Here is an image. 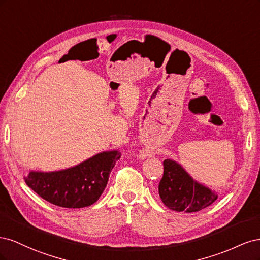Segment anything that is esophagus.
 <instances>
[{
  "label": "esophagus",
  "instance_id": "34e87169",
  "mask_svg": "<svg viewBox=\"0 0 260 260\" xmlns=\"http://www.w3.org/2000/svg\"><path fill=\"white\" fill-rule=\"evenodd\" d=\"M142 156H143V157H144V156H147V154H143Z\"/></svg>",
  "mask_w": 260,
  "mask_h": 260
}]
</instances>
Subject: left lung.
I'll return each instance as SVG.
<instances>
[{"label": "left lung", "instance_id": "1", "mask_svg": "<svg viewBox=\"0 0 260 260\" xmlns=\"http://www.w3.org/2000/svg\"><path fill=\"white\" fill-rule=\"evenodd\" d=\"M158 192L169 209L184 212L200 211L218 199L217 193L196 182L180 164L171 159L164 160V175Z\"/></svg>", "mask_w": 260, "mask_h": 260}]
</instances>
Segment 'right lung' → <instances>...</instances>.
Wrapping results in <instances>:
<instances>
[{"instance_id": "obj_1", "label": "right lung", "mask_w": 260, "mask_h": 260, "mask_svg": "<svg viewBox=\"0 0 260 260\" xmlns=\"http://www.w3.org/2000/svg\"><path fill=\"white\" fill-rule=\"evenodd\" d=\"M118 151L102 152L72 168L30 171L27 185L45 201L65 208H82L95 203L104 192L109 174L120 158Z\"/></svg>"}]
</instances>
